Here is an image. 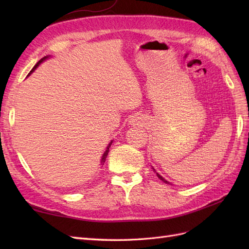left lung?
<instances>
[{
  "label": "left lung",
  "instance_id": "8db88e82",
  "mask_svg": "<svg viewBox=\"0 0 249 249\" xmlns=\"http://www.w3.org/2000/svg\"><path fill=\"white\" fill-rule=\"evenodd\" d=\"M157 177H158V178H160L161 179V181H163V182H165V183H168V182L166 181V179H165V178H162L161 176H160V174H158V173H157Z\"/></svg>",
  "mask_w": 249,
  "mask_h": 249
}]
</instances>
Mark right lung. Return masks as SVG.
Here are the masks:
<instances>
[{"label":"right lung","mask_w":249,"mask_h":249,"mask_svg":"<svg viewBox=\"0 0 249 249\" xmlns=\"http://www.w3.org/2000/svg\"><path fill=\"white\" fill-rule=\"evenodd\" d=\"M47 57H48V56H45V57H43V59H41V60H39L38 62H37V63H36V65H35V66L33 67V70H32V71H30V73H31V72H33V71H35V68H36L37 66H38V65L40 64V63H41V62H43L44 60H46V59H47ZM30 73H29V75H30ZM111 143H112V141H111V142H110V143H109V145L107 146V150H106V152L104 153V155H103V158H102V160H100V163H102V165H104V163H105V161H106V158H107V155H108V153H109V147L111 146Z\"/></svg>","instance_id":"right-lung-1"}]
</instances>
